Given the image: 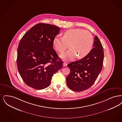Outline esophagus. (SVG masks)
<instances>
[{"label":"esophagus","mask_w":122,"mask_h":122,"mask_svg":"<svg viewBox=\"0 0 122 122\" xmlns=\"http://www.w3.org/2000/svg\"><path fill=\"white\" fill-rule=\"evenodd\" d=\"M67 63H66L65 62H64L63 63V67H66V66H67Z\"/></svg>","instance_id":"obj_1"}]
</instances>
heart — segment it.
I'll return each mask as SVG.
<instances>
[{"mask_svg":"<svg viewBox=\"0 0 122 122\" xmlns=\"http://www.w3.org/2000/svg\"><path fill=\"white\" fill-rule=\"evenodd\" d=\"M93 38L91 33L79 29H68L63 33V37L56 36L54 38L53 45L56 51L62 53L68 47L70 49L61 55L64 60H73L86 56L91 51Z\"/></svg>","mask_w":122,"mask_h":122,"instance_id":"heart-1","label":"heart"}]
</instances>
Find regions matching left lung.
Masks as SVG:
<instances>
[{
  "mask_svg": "<svg viewBox=\"0 0 122 122\" xmlns=\"http://www.w3.org/2000/svg\"><path fill=\"white\" fill-rule=\"evenodd\" d=\"M93 46L94 48L85 57L67 65L70 72L66 82L72 90L80 92L91 87L102 70L104 52L97 36L94 37Z\"/></svg>",
  "mask_w": 122,
  "mask_h": 122,
  "instance_id": "1",
  "label": "left lung"
}]
</instances>
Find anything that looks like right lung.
<instances>
[{
    "label": "right lung",
    "instance_id": "obj_1",
    "mask_svg": "<svg viewBox=\"0 0 122 122\" xmlns=\"http://www.w3.org/2000/svg\"><path fill=\"white\" fill-rule=\"evenodd\" d=\"M60 28L39 23L25 33L20 41L17 63L25 83L36 89L47 88L54 73L62 68L63 61L53 49L54 38Z\"/></svg>",
    "mask_w": 122,
    "mask_h": 122
}]
</instances>
